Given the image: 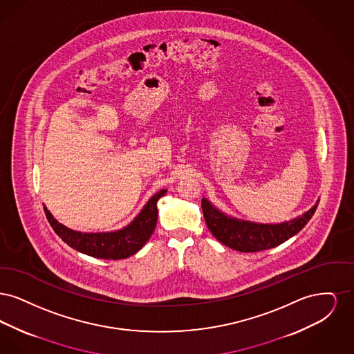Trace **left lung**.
<instances>
[{
	"mask_svg": "<svg viewBox=\"0 0 354 354\" xmlns=\"http://www.w3.org/2000/svg\"><path fill=\"white\" fill-rule=\"evenodd\" d=\"M319 201L303 215L281 223H256L239 219L220 211L207 198H202L204 220L211 234L221 244L240 252H257L283 244L300 232L316 212Z\"/></svg>",
	"mask_w": 354,
	"mask_h": 354,
	"instance_id": "1",
	"label": "left lung"
}]
</instances>
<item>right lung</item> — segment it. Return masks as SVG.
I'll return each mask as SVG.
<instances>
[{
	"label": "right lung",
	"instance_id": "obj_1",
	"mask_svg": "<svg viewBox=\"0 0 354 354\" xmlns=\"http://www.w3.org/2000/svg\"><path fill=\"white\" fill-rule=\"evenodd\" d=\"M166 192L167 189L158 191L143 205L131 223L111 232L74 231L55 219L46 205L44 209L54 232L75 251L97 259L120 260L127 259L142 250L146 241L151 237L158 220L156 203L166 195Z\"/></svg>",
	"mask_w": 354,
	"mask_h": 354
}]
</instances>
